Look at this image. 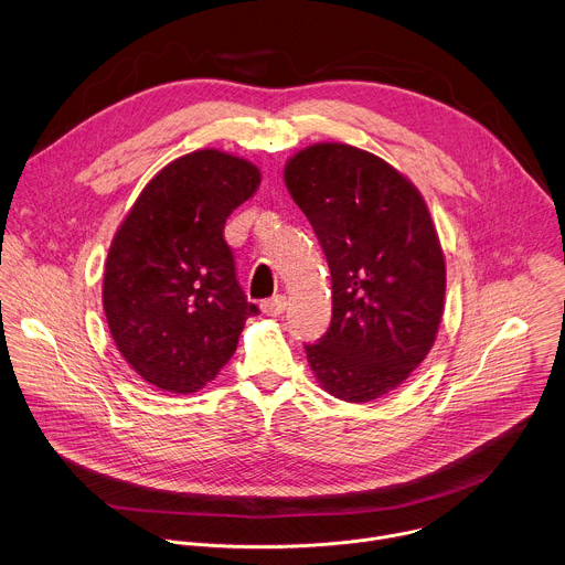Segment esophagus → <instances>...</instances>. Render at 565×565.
<instances>
[{
    "label": "esophagus",
    "instance_id": "34e87169",
    "mask_svg": "<svg viewBox=\"0 0 565 565\" xmlns=\"http://www.w3.org/2000/svg\"><path fill=\"white\" fill-rule=\"evenodd\" d=\"M284 310H286V297H281V295L273 297V299H266L262 303V312L268 315V317H279Z\"/></svg>",
    "mask_w": 565,
    "mask_h": 565
}]
</instances>
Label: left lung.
I'll list each match as a JSON object with an SVG mask.
<instances>
[{
  "label": "left lung",
  "mask_w": 565,
  "mask_h": 565,
  "mask_svg": "<svg viewBox=\"0 0 565 565\" xmlns=\"http://www.w3.org/2000/svg\"><path fill=\"white\" fill-rule=\"evenodd\" d=\"M284 183L333 281L331 329L306 347L315 380L344 402L382 397L429 355L443 319L447 266L429 207L384 158L347 142L299 149Z\"/></svg>",
  "instance_id": "left-lung-1"
}]
</instances>
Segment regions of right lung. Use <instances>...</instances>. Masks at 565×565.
<instances>
[{
  "label": "right lung",
  "instance_id": "obj_1",
  "mask_svg": "<svg viewBox=\"0 0 565 565\" xmlns=\"http://www.w3.org/2000/svg\"><path fill=\"white\" fill-rule=\"evenodd\" d=\"M248 158L196 149L174 158L118 225L103 277V308L118 353L149 384L196 393L234 355L257 315L234 277L225 218L255 196Z\"/></svg>",
  "mask_w": 565,
  "mask_h": 565
}]
</instances>
